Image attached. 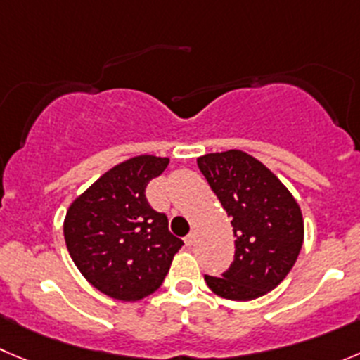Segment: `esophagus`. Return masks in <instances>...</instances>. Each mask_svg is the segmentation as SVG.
<instances>
[{"label":"esophagus","mask_w":360,"mask_h":360,"mask_svg":"<svg viewBox=\"0 0 360 360\" xmlns=\"http://www.w3.org/2000/svg\"><path fill=\"white\" fill-rule=\"evenodd\" d=\"M194 240H196V235H194V233L187 235V237H186V245H187V248H191V245L194 244Z\"/></svg>","instance_id":"1"}]
</instances>
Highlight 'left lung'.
Here are the masks:
<instances>
[{"instance_id":"left-lung-1","label":"left lung","mask_w":360,"mask_h":360,"mask_svg":"<svg viewBox=\"0 0 360 360\" xmlns=\"http://www.w3.org/2000/svg\"><path fill=\"white\" fill-rule=\"evenodd\" d=\"M198 167L231 217L235 259L222 277L205 276L228 300H252L276 288L295 265L304 242L299 203L285 184L242 150L198 157Z\"/></svg>"}]
</instances>
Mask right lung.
Instances as JSON below:
<instances>
[{"label":"right lung","instance_id":"obj_1","mask_svg":"<svg viewBox=\"0 0 360 360\" xmlns=\"http://www.w3.org/2000/svg\"><path fill=\"white\" fill-rule=\"evenodd\" d=\"M167 164V157L155 155L123 160L68 207L63 235L70 258L111 299L136 302L155 292L184 245L145 196L150 180Z\"/></svg>","mask_w":360,"mask_h":360}]
</instances>
